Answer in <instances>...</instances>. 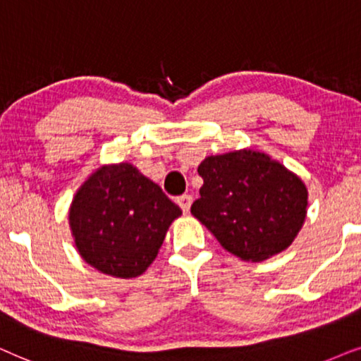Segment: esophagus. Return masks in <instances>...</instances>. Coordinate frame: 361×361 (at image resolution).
<instances>
[{
    "mask_svg": "<svg viewBox=\"0 0 361 361\" xmlns=\"http://www.w3.org/2000/svg\"><path fill=\"white\" fill-rule=\"evenodd\" d=\"M176 203L180 204V208L183 209V213H188L190 206H191V203H193V196H191V195H181L180 198L176 200Z\"/></svg>",
    "mask_w": 361,
    "mask_h": 361,
    "instance_id": "34e87169",
    "label": "esophagus"
}]
</instances>
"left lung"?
<instances>
[{"label":"left lung","instance_id":"left-lung-1","mask_svg":"<svg viewBox=\"0 0 361 361\" xmlns=\"http://www.w3.org/2000/svg\"><path fill=\"white\" fill-rule=\"evenodd\" d=\"M198 173L203 186L191 214L226 251L261 262L294 243L305 221L309 191L282 163L243 148L206 157Z\"/></svg>","mask_w":361,"mask_h":361}]
</instances>
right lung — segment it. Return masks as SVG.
I'll return each instance as SVG.
<instances>
[{
	"label": "right lung",
	"mask_w": 361,
	"mask_h": 361,
	"mask_svg": "<svg viewBox=\"0 0 361 361\" xmlns=\"http://www.w3.org/2000/svg\"><path fill=\"white\" fill-rule=\"evenodd\" d=\"M181 209L132 163L99 166L80 185L69 226L80 257L118 279L142 276Z\"/></svg>",
	"instance_id": "right-lung-1"
}]
</instances>
